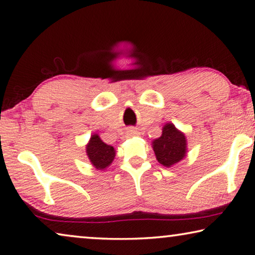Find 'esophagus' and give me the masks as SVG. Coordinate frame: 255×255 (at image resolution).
I'll return each instance as SVG.
<instances>
[{
  "label": "esophagus",
  "instance_id": "esophagus-1",
  "mask_svg": "<svg viewBox=\"0 0 255 255\" xmlns=\"http://www.w3.org/2000/svg\"><path fill=\"white\" fill-rule=\"evenodd\" d=\"M127 135L128 136H138L139 135V132H138V130H137L136 128H134V127H129L128 129H127Z\"/></svg>",
  "mask_w": 255,
  "mask_h": 255
}]
</instances>
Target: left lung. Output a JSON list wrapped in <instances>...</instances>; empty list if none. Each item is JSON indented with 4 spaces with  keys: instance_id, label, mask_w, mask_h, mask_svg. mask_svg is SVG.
Listing matches in <instances>:
<instances>
[{
    "instance_id": "obj_1",
    "label": "left lung",
    "mask_w": 255,
    "mask_h": 255,
    "mask_svg": "<svg viewBox=\"0 0 255 255\" xmlns=\"http://www.w3.org/2000/svg\"><path fill=\"white\" fill-rule=\"evenodd\" d=\"M152 147L159 163L170 168L185 159L187 154V138L175 125L168 123L163 126L161 136L152 142Z\"/></svg>"
}]
</instances>
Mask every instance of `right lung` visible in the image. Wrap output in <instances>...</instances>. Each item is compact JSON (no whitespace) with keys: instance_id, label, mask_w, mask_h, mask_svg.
I'll return each mask as SVG.
<instances>
[{"instance_id":"1","label":"right lung","mask_w":255,"mask_h":255,"mask_svg":"<svg viewBox=\"0 0 255 255\" xmlns=\"http://www.w3.org/2000/svg\"><path fill=\"white\" fill-rule=\"evenodd\" d=\"M86 154L93 167L98 170H106L115 160L116 149L104 143L98 134H93L86 144Z\"/></svg>"}]
</instances>
